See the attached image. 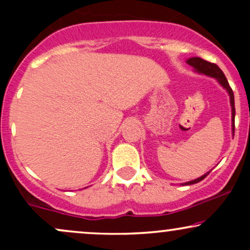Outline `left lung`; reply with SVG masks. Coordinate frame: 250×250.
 <instances>
[{"instance_id": "1", "label": "left lung", "mask_w": 250, "mask_h": 250, "mask_svg": "<svg viewBox=\"0 0 250 250\" xmlns=\"http://www.w3.org/2000/svg\"><path fill=\"white\" fill-rule=\"evenodd\" d=\"M187 63L189 65H191V67L194 68V71L197 74H201V75H206V76H209V77H213V79L216 80L217 82L220 83V85L222 87L223 89H226V91L228 93L229 95V101H230V107H231V130H233V134H234V128H235V103H234V93L233 90H231L230 85H229L228 81H227L225 74H223V71L220 69L219 67H217L215 63H210L208 61H205L203 59H201V57H190V59L187 60ZM211 170H209L208 173L203 174L202 176H200L199 179H195L193 181H188V182L186 183H182L183 186H190V185H194V183H197L200 182V181H202L205 179L207 175L210 173Z\"/></svg>"}]
</instances>
